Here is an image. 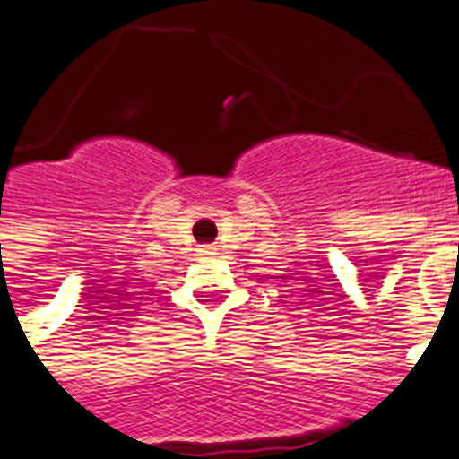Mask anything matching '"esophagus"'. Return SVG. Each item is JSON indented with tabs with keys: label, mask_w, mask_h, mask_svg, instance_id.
Wrapping results in <instances>:
<instances>
[{
	"label": "esophagus",
	"mask_w": 459,
	"mask_h": 459,
	"mask_svg": "<svg viewBox=\"0 0 459 459\" xmlns=\"http://www.w3.org/2000/svg\"><path fill=\"white\" fill-rule=\"evenodd\" d=\"M214 249H217V247H212V245H207V247H203V249H200V252H204V255H217Z\"/></svg>",
	"instance_id": "esophagus-1"
}]
</instances>
